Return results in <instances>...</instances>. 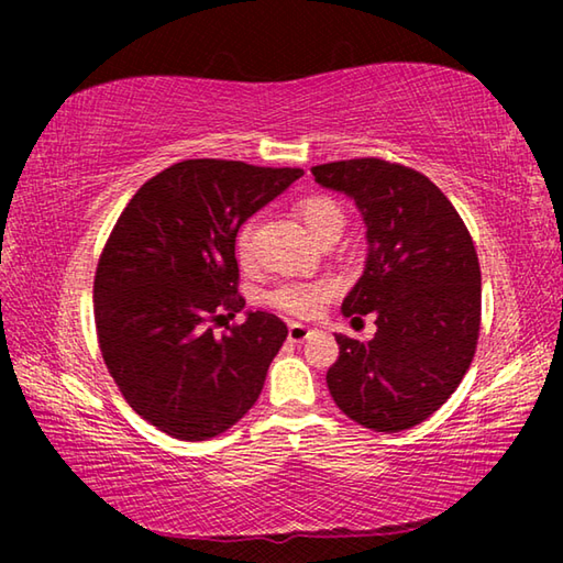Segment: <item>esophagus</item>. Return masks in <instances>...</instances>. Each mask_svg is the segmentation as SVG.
I'll list each match as a JSON object with an SVG mask.
<instances>
[{"label":"esophagus","mask_w":563,"mask_h":563,"mask_svg":"<svg viewBox=\"0 0 563 563\" xmlns=\"http://www.w3.org/2000/svg\"><path fill=\"white\" fill-rule=\"evenodd\" d=\"M312 335V328L302 325V322H288V340L290 342H305Z\"/></svg>","instance_id":"obj_1"}]
</instances>
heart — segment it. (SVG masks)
<instances>
[{
	"instance_id": "heart-1",
	"label": "heart",
	"mask_w": 563,
	"mask_h": 563,
	"mask_svg": "<svg viewBox=\"0 0 563 563\" xmlns=\"http://www.w3.org/2000/svg\"><path fill=\"white\" fill-rule=\"evenodd\" d=\"M298 213L302 218V223L308 231L320 238L330 228H342L345 223V213L342 208L332 201L328 196H310L305 201L298 203ZM235 251H238V261L241 263H251L253 258V225L243 223L241 231L235 235ZM338 295V285L320 278V280H285L278 283L275 288L265 292V302L271 308L288 312V316L295 318H316L322 308L335 298Z\"/></svg>"
}]
</instances>
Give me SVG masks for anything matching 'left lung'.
<instances>
[{
    "instance_id": "1",
    "label": "left lung",
    "mask_w": 563,
    "mask_h": 563,
    "mask_svg": "<svg viewBox=\"0 0 563 563\" xmlns=\"http://www.w3.org/2000/svg\"><path fill=\"white\" fill-rule=\"evenodd\" d=\"M367 225V265L342 302L375 312L369 342L335 335L328 369L335 405L375 432H402L434 415L472 365L482 325V273L472 235L440 188L402 164L350 158L312 166Z\"/></svg>"
}]
</instances>
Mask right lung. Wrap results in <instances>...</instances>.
Here are the masks:
<instances>
[{"label":"right lung","instance_id":"obj_1","mask_svg":"<svg viewBox=\"0 0 563 563\" xmlns=\"http://www.w3.org/2000/svg\"><path fill=\"white\" fill-rule=\"evenodd\" d=\"M300 176L188 158L146 180L113 225L93 275L99 347L123 399L161 432L211 440L258 399L288 328L263 310L225 322L245 308L235 235Z\"/></svg>","mask_w":563,"mask_h":563}]
</instances>
